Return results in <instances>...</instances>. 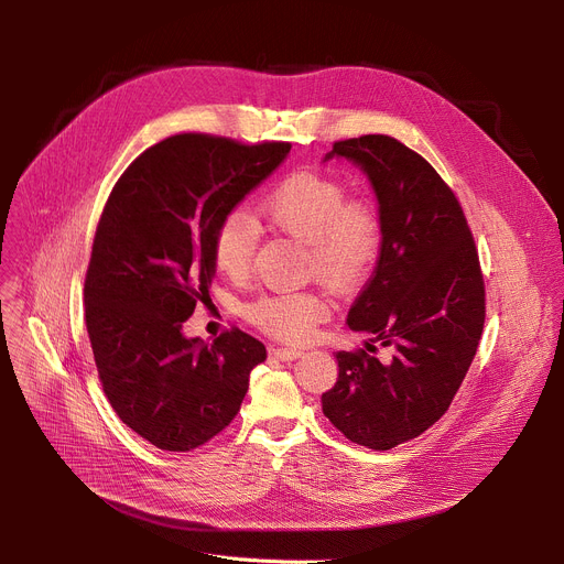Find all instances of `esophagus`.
I'll return each instance as SVG.
<instances>
[{
    "mask_svg": "<svg viewBox=\"0 0 564 564\" xmlns=\"http://www.w3.org/2000/svg\"><path fill=\"white\" fill-rule=\"evenodd\" d=\"M272 355H274L276 359H281V361H294V359H299L303 352L296 350V348H276V350H272Z\"/></svg>",
    "mask_w": 564,
    "mask_h": 564,
    "instance_id": "esophagus-1",
    "label": "esophagus"
}]
</instances>
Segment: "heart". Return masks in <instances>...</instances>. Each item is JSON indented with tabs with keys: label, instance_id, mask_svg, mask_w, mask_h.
Instances as JSON below:
<instances>
[{
	"label": "heart",
	"instance_id": "1",
	"mask_svg": "<svg viewBox=\"0 0 564 564\" xmlns=\"http://www.w3.org/2000/svg\"><path fill=\"white\" fill-rule=\"evenodd\" d=\"M261 216L281 234L307 248L310 268L333 288H355L372 270L381 250V220L364 200H348L344 185L312 172L279 183L261 203ZM257 252V227L243 212H229L216 225L212 259L220 274L243 279ZM265 333L285 341H305L328 314L314 292L263 296L248 307Z\"/></svg>",
	"mask_w": 564,
	"mask_h": 564
}]
</instances>
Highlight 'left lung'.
Returning <instances> with one entry per match:
<instances>
[{
    "mask_svg": "<svg viewBox=\"0 0 564 564\" xmlns=\"http://www.w3.org/2000/svg\"><path fill=\"white\" fill-rule=\"evenodd\" d=\"M333 158L361 170L381 220L377 268L346 324L392 359L370 344L335 352L339 377L321 409L350 442L390 451L448 411L485 328V281L455 194L420 153L377 133L335 142L324 163Z\"/></svg>",
    "mask_w": 564,
    "mask_h": 564,
    "instance_id": "left-lung-1",
    "label": "left lung"
}]
</instances>
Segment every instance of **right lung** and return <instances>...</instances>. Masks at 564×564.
<instances>
[{"instance_id": "obj_1", "label": "right lung", "mask_w": 564, "mask_h": 564, "mask_svg": "<svg viewBox=\"0 0 564 564\" xmlns=\"http://www.w3.org/2000/svg\"><path fill=\"white\" fill-rule=\"evenodd\" d=\"M290 153L178 133L140 153L116 183L85 281L87 330L109 404L142 440L185 453L238 413L265 346L243 330L205 344L183 324L209 299L212 238Z\"/></svg>"}]
</instances>
